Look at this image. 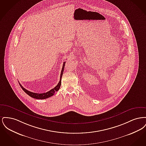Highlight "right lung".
Here are the masks:
<instances>
[{
	"instance_id": "1",
	"label": "right lung",
	"mask_w": 146,
	"mask_h": 146,
	"mask_svg": "<svg viewBox=\"0 0 146 146\" xmlns=\"http://www.w3.org/2000/svg\"><path fill=\"white\" fill-rule=\"evenodd\" d=\"M66 62H64L63 64L62 68L61 70V75H60V82H58V84L53 89H52L51 90L49 91L48 92H45V93H42V94H38V93H35V92H31L29 91L26 90V89H25L21 84H20L21 88L22 89V90L24 91L27 95H28L29 96L33 98H35L36 99H40V100H42V99H45L47 98L51 97L52 96H53L54 95V94L55 93V92L57 91L60 89V86H61V78L62 76L63 73V70H64V65H65Z\"/></svg>"
}]
</instances>
